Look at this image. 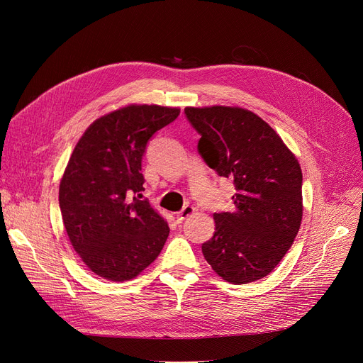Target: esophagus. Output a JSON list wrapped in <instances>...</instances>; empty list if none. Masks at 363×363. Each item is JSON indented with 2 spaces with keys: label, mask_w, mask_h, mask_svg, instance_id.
<instances>
[{
  "label": "esophagus",
  "mask_w": 363,
  "mask_h": 363,
  "mask_svg": "<svg viewBox=\"0 0 363 363\" xmlns=\"http://www.w3.org/2000/svg\"><path fill=\"white\" fill-rule=\"evenodd\" d=\"M194 212H196V207L189 206V204L184 206L182 211H179V212L177 213V222H178V223H182L188 216H191Z\"/></svg>",
  "instance_id": "esophagus-1"
}]
</instances>
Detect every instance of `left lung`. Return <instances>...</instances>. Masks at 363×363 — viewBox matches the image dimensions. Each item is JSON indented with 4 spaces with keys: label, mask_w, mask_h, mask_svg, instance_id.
I'll return each mask as SVG.
<instances>
[{
    "label": "left lung",
    "mask_w": 363,
    "mask_h": 363,
    "mask_svg": "<svg viewBox=\"0 0 363 363\" xmlns=\"http://www.w3.org/2000/svg\"><path fill=\"white\" fill-rule=\"evenodd\" d=\"M206 164L234 182V211L213 215L215 234L201 245L225 281L249 284L274 271L290 250L303 215L301 169L278 133L240 107H186Z\"/></svg>",
    "instance_id": "obj_1"
}]
</instances>
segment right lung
<instances>
[{"label": "right lung", "mask_w": 363, "mask_h": 363, "mask_svg": "<svg viewBox=\"0 0 363 363\" xmlns=\"http://www.w3.org/2000/svg\"><path fill=\"white\" fill-rule=\"evenodd\" d=\"M178 116V108L128 106L95 121L76 144L59 203L73 249L95 275L122 282L160 255L169 226L140 200L141 162L151 137Z\"/></svg>", "instance_id": "add662e5"}]
</instances>
